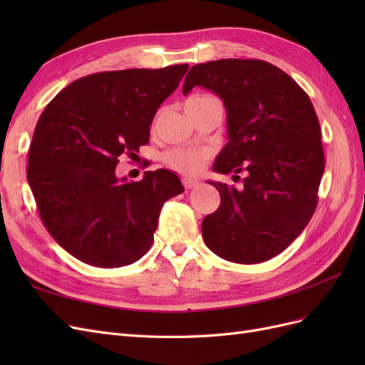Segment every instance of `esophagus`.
<instances>
[{
	"mask_svg": "<svg viewBox=\"0 0 365 365\" xmlns=\"http://www.w3.org/2000/svg\"><path fill=\"white\" fill-rule=\"evenodd\" d=\"M182 184L185 189H195V187L200 185V182H197L196 180H192V178H182Z\"/></svg>",
	"mask_w": 365,
	"mask_h": 365,
	"instance_id": "1",
	"label": "esophagus"
}]
</instances>
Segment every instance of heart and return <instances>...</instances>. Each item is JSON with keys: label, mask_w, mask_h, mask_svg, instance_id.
I'll use <instances>...</instances> for the list:
<instances>
[{"label": "heart", "mask_w": 365, "mask_h": 365, "mask_svg": "<svg viewBox=\"0 0 365 365\" xmlns=\"http://www.w3.org/2000/svg\"><path fill=\"white\" fill-rule=\"evenodd\" d=\"M205 96H193L187 102H195L204 98ZM164 163L172 168L173 170L180 172L182 175H197L201 173L207 155L202 152H195V150H184V149H173L168 153H164Z\"/></svg>", "instance_id": "obj_1"}]
</instances>
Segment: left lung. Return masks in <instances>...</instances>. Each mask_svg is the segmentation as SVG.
I'll use <instances>...</instances> for the list:
<instances>
[{
    "mask_svg": "<svg viewBox=\"0 0 365 365\" xmlns=\"http://www.w3.org/2000/svg\"><path fill=\"white\" fill-rule=\"evenodd\" d=\"M195 86L216 93L227 111L228 143L213 170L248 173L242 190L210 182L220 205L202 220L205 245L235 263L269 260L292 244L317 208L324 152L311 98L291 76L257 59L197 63L182 93Z\"/></svg>",
    "mask_w": 365,
    "mask_h": 365,
    "instance_id": "8db88e82",
    "label": "left lung"
}]
</instances>
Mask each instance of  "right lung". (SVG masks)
Instances as JSON below:
<instances>
[{
	"instance_id": "1",
	"label": "right lung",
	"mask_w": 365,
	"mask_h": 365,
	"mask_svg": "<svg viewBox=\"0 0 365 365\" xmlns=\"http://www.w3.org/2000/svg\"><path fill=\"white\" fill-rule=\"evenodd\" d=\"M189 65L81 77L43 109L29 150L27 180L43 225L73 257L98 268L141 259L163 204L184 192L168 169L117 178L121 153L148 145L160 105Z\"/></svg>"
}]
</instances>
